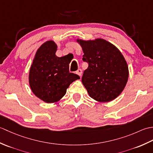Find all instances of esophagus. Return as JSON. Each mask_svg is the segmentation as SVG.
Masks as SVG:
<instances>
[{
  "label": "esophagus",
  "mask_w": 153,
  "mask_h": 153,
  "mask_svg": "<svg viewBox=\"0 0 153 153\" xmlns=\"http://www.w3.org/2000/svg\"><path fill=\"white\" fill-rule=\"evenodd\" d=\"M76 74L78 75V76H79L80 77L82 76V70L81 69H78L77 71H76Z\"/></svg>",
  "instance_id": "esophagus-1"
}]
</instances>
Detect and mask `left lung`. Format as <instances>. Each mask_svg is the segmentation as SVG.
Segmentation results:
<instances>
[{
    "instance_id": "obj_1",
    "label": "left lung",
    "mask_w": 153,
    "mask_h": 153,
    "mask_svg": "<svg viewBox=\"0 0 153 153\" xmlns=\"http://www.w3.org/2000/svg\"><path fill=\"white\" fill-rule=\"evenodd\" d=\"M77 42L83 51V60L89 64L82 78L89 95L100 102L117 98L129 77L128 64L121 52L103 39Z\"/></svg>"
}]
</instances>
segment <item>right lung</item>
I'll use <instances>...</instances> for the list:
<instances>
[{
    "mask_svg": "<svg viewBox=\"0 0 153 153\" xmlns=\"http://www.w3.org/2000/svg\"><path fill=\"white\" fill-rule=\"evenodd\" d=\"M57 45L48 41L38 48L30 68L29 83L34 95L47 103L56 102L78 75L69 71L71 62L66 56L58 57Z\"/></svg>",
    "mask_w": 153,
    "mask_h": 153,
    "instance_id": "right-lung-1",
    "label": "right lung"
}]
</instances>
